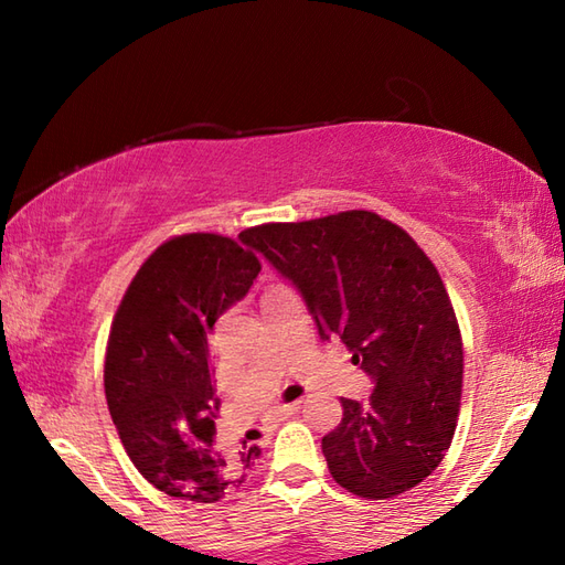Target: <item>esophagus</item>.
Returning a JSON list of instances; mask_svg holds the SVG:
<instances>
[{
    "label": "esophagus",
    "mask_w": 565,
    "mask_h": 565,
    "mask_svg": "<svg viewBox=\"0 0 565 565\" xmlns=\"http://www.w3.org/2000/svg\"><path fill=\"white\" fill-rule=\"evenodd\" d=\"M298 411H301V401L289 403V405H279V407H276V411H274V415H276V419H286V417L296 415Z\"/></svg>",
    "instance_id": "obj_1"
}]
</instances>
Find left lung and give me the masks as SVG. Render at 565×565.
I'll use <instances>...</instances> for the list:
<instances>
[{"mask_svg": "<svg viewBox=\"0 0 565 565\" xmlns=\"http://www.w3.org/2000/svg\"><path fill=\"white\" fill-rule=\"evenodd\" d=\"M303 296L320 340L340 338L374 381L369 403L342 398L322 437L334 481L366 500L423 483L449 449L463 350L441 276L403 227L371 211L239 233Z\"/></svg>", "mask_w": 565, "mask_h": 565, "instance_id": "1", "label": "left lung"}]
</instances>
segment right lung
Here are the masks:
<instances>
[{"label": "right lung", "mask_w": 565, "mask_h": 565, "mask_svg": "<svg viewBox=\"0 0 565 565\" xmlns=\"http://www.w3.org/2000/svg\"><path fill=\"white\" fill-rule=\"evenodd\" d=\"M259 269L255 252L231 237L177 235L142 262L114 316L106 403L130 461L172 498L221 500L259 456V447L225 449L215 435L209 342Z\"/></svg>", "instance_id": "obj_1"}]
</instances>
